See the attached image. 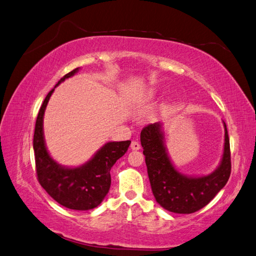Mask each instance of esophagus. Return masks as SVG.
Segmentation results:
<instances>
[{"mask_svg":"<svg viewBox=\"0 0 256 256\" xmlns=\"http://www.w3.org/2000/svg\"><path fill=\"white\" fill-rule=\"evenodd\" d=\"M130 149L134 150V151L140 150V142H132V144H130Z\"/></svg>","mask_w":256,"mask_h":256,"instance_id":"34e87169","label":"esophagus"}]
</instances>
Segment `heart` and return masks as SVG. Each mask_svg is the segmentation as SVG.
Listing matches in <instances>:
<instances>
[{"instance_id": "heart-1", "label": "heart", "mask_w": 256, "mask_h": 256, "mask_svg": "<svg viewBox=\"0 0 256 256\" xmlns=\"http://www.w3.org/2000/svg\"><path fill=\"white\" fill-rule=\"evenodd\" d=\"M151 96H152V93H151Z\"/></svg>"}]
</instances>
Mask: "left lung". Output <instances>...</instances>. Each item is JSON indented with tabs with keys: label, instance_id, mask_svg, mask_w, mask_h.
<instances>
[{
	"label": "left lung",
	"instance_id": "8db88e82",
	"mask_svg": "<svg viewBox=\"0 0 256 256\" xmlns=\"http://www.w3.org/2000/svg\"><path fill=\"white\" fill-rule=\"evenodd\" d=\"M224 124V150L218 168L206 176L181 174L167 152L162 123L144 126L140 142L152 193L160 207L174 214H188L205 207L228 184L230 174V138Z\"/></svg>",
	"mask_w": 256,
	"mask_h": 256
}]
</instances>
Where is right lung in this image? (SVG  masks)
<instances>
[{
	"mask_svg": "<svg viewBox=\"0 0 256 256\" xmlns=\"http://www.w3.org/2000/svg\"><path fill=\"white\" fill-rule=\"evenodd\" d=\"M78 70L79 68L63 76L44 100L35 123L33 149L40 186L60 205L84 211L96 208L103 202L110 188L112 167L128 151L130 140L109 142L88 162L77 167L62 166L50 156L44 137V114L56 88Z\"/></svg>",
	"mask_w": 256,
	"mask_h": 256,
	"instance_id": "right-lung-1",
	"label": "right lung"
}]
</instances>
